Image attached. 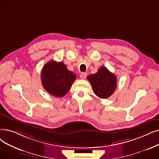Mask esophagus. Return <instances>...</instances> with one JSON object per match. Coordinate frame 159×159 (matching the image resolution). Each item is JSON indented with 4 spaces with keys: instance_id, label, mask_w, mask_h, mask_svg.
<instances>
[{
    "instance_id": "34e87169",
    "label": "esophagus",
    "mask_w": 159,
    "mask_h": 159,
    "mask_svg": "<svg viewBox=\"0 0 159 159\" xmlns=\"http://www.w3.org/2000/svg\"><path fill=\"white\" fill-rule=\"evenodd\" d=\"M87 77V73H82L80 75V77L81 79H85Z\"/></svg>"
}]
</instances>
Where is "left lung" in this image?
<instances>
[{"label": "left lung", "mask_w": 159, "mask_h": 159, "mask_svg": "<svg viewBox=\"0 0 159 159\" xmlns=\"http://www.w3.org/2000/svg\"><path fill=\"white\" fill-rule=\"evenodd\" d=\"M94 93L101 99H107L112 95L117 86L116 77L106 67H100L98 72L87 77Z\"/></svg>", "instance_id": "obj_1"}]
</instances>
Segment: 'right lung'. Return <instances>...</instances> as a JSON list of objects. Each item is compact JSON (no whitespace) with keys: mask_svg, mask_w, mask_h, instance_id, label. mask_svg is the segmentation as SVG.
<instances>
[{"mask_svg":"<svg viewBox=\"0 0 159 159\" xmlns=\"http://www.w3.org/2000/svg\"><path fill=\"white\" fill-rule=\"evenodd\" d=\"M43 87L49 94L61 98L64 96L76 79V75L68 70L62 62L54 60L47 62L41 73Z\"/></svg>","mask_w":159,"mask_h":159,"instance_id":"right-lung-1","label":"right lung"}]
</instances>
